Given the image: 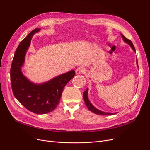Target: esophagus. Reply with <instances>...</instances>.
<instances>
[{
    "mask_svg": "<svg viewBox=\"0 0 150 150\" xmlns=\"http://www.w3.org/2000/svg\"><path fill=\"white\" fill-rule=\"evenodd\" d=\"M85 72V69L82 67H80L77 68V69L76 70V74H84Z\"/></svg>",
    "mask_w": 150,
    "mask_h": 150,
    "instance_id": "obj_1",
    "label": "esophagus"
}]
</instances>
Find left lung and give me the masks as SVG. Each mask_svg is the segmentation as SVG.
Segmentation results:
<instances>
[{"mask_svg":"<svg viewBox=\"0 0 150 150\" xmlns=\"http://www.w3.org/2000/svg\"><path fill=\"white\" fill-rule=\"evenodd\" d=\"M121 35H122V39H123V40H124V41L125 42H126V43H128V44H129V46L131 47V48L133 49V51L136 52L135 48H134V47L133 46V44L132 43V42H131L129 39L125 38L123 35L121 34ZM137 64H138V63H137ZM88 88H87V89H86L85 91L84 92V93H83V98H84V100L86 105V106H87V108H88V110L89 111H91V112L95 113V114L99 115H114L115 114V113L104 112H103V111H101L100 110H98V109H96V108H94L92 105L90 101H89V99H88Z\"/></svg>","mask_w":150,"mask_h":150,"instance_id":"1","label":"left lung"}]
</instances>
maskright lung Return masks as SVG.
Masks as SVG:
<instances>
[{"label": "right lung", "instance_id": "add662e5", "mask_svg": "<svg viewBox=\"0 0 150 150\" xmlns=\"http://www.w3.org/2000/svg\"><path fill=\"white\" fill-rule=\"evenodd\" d=\"M40 29L35 28L20 42L13 56L11 68V81L13 95L27 110L35 114H46L55 110L59 103L62 91L74 78V71L53 78L41 84L31 83L22 73L27 50L34 33Z\"/></svg>", "mask_w": 150, "mask_h": 150}]
</instances>
